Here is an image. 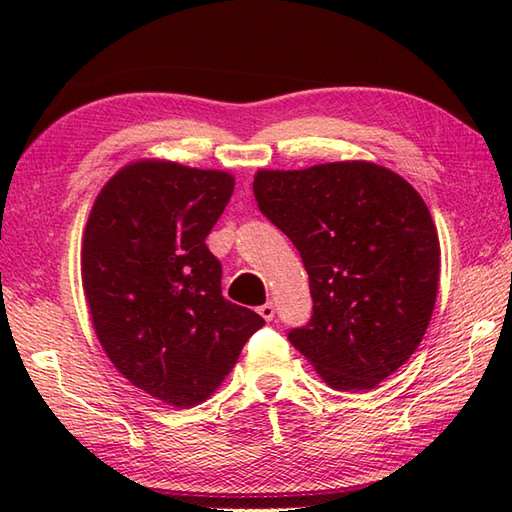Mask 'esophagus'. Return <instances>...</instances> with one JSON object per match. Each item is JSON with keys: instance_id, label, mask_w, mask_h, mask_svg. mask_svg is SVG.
<instances>
[{"instance_id": "1", "label": "esophagus", "mask_w": 512, "mask_h": 512, "mask_svg": "<svg viewBox=\"0 0 512 512\" xmlns=\"http://www.w3.org/2000/svg\"><path fill=\"white\" fill-rule=\"evenodd\" d=\"M259 314H262L264 321H273V319H275V306H273V301L264 303V306L259 308Z\"/></svg>"}]
</instances>
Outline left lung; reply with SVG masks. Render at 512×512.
<instances>
[{"label": "left lung", "mask_w": 512, "mask_h": 512, "mask_svg": "<svg viewBox=\"0 0 512 512\" xmlns=\"http://www.w3.org/2000/svg\"><path fill=\"white\" fill-rule=\"evenodd\" d=\"M259 211L297 246L312 319L288 339L336 391H367L418 350L440 281V239L411 184L367 160L259 169Z\"/></svg>", "instance_id": "obj_1"}]
</instances>
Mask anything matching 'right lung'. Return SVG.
Masks as SVG:
<instances>
[{"label": "right lung", "mask_w": 512, "mask_h": 512, "mask_svg": "<svg viewBox=\"0 0 512 512\" xmlns=\"http://www.w3.org/2000/svg\"><path fill=\"white\" fill-rule=\"evenodd\" d=\"M233 189L228 171L134 160L105 182L83 231L96 339L129 383L180 409L209 400L264 325L222 297L204 244Z\"/></svg>", "instance_id": "right-lung-1"}]
</instances>
